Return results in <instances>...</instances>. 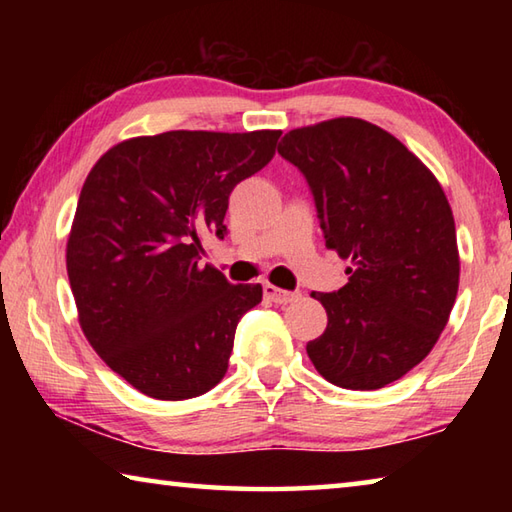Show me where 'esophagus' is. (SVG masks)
Listing matches in <instances>:
<instances>
[{
    "mask_svg": "<svg viewBox=\"0 0 512 512\" xmlns=\"http://www.w3.org/2000/svg\"><path fill=\"white\" fill-rule=\"evenodd\" d=\"M264 296L271 300V302H275V305H289V302L298 300L300 293L277 289V287H273V284H264Z\"/></svg>",
    "mask_w": 512,
    "mask_h": 512,
    "instance_id": "obj_1",
    "label": "esophagus"
}]
</instances>
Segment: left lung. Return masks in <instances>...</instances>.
<instances>
[{
    "instance_id": "left-lung-1",
    "label": "left lung",
    "mask_w": 512,
    "mask_h": 512,
    "mask_svg": "<svg viewBox=\"0 0 512 512\" xmlns=\"http://www.w3.org/2000/svg\"><path fill=\"white\" fill-rule=\"evenodd\" d=\"M277 153L305 176L325 246L352 262L345 287L311 293L327 311L311 363L350 391L393 384L431 352L456 300L443 187L397 137L354 117L289 131Z\"/></svg>"
}]
</instances>
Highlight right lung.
I'll return each instance as SVG.
<instances>
[{
    "label": "right lung",
    "mask_w": 512,
    "mask_h": 512,
    "mask_svg": "<svg viewBox=\"0 0 512 512\" xmlns=\"http://www.w3.org/2000/svg\"><path fill=\"white\" fill-rule=\"evenodd\" d=\"M282 131H169L133 137L85 178L67 239L83 334L110 370L155 400H189L228 370L237 323L259 284L201 266L223 239L228 198L264 169Z\"/></svg>",
    "instance_id": "obj_1"
}]
</instances>
